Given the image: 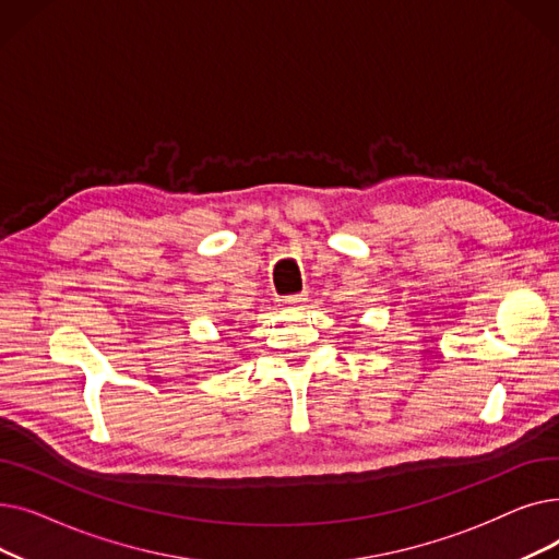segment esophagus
Returning <instances> with one entry per match:
<instances>
[{"instance_id":"obj_1","label":"esophagus","mask_w":559,"mask_h":559,"mask_svg":"<svg viewBox=\"0 0 559 559\" xmlns=\"http://www.w3.org/2000/svg\"><path fill=\"white\" fill-rule=\"evenodd\" d=\"M306 301V295H289V297H281L278 299V304L283 306V308H297V306H301Z\"/></svg>"}]
</instances>
